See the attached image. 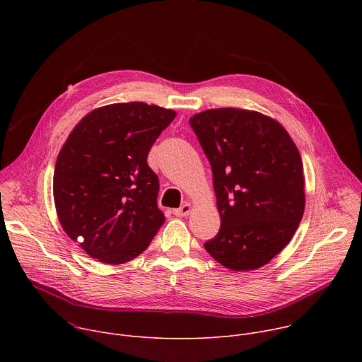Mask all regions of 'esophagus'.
Instances as JSON below:
<instances>
[{
	"label": "esophagus",
	"instance_id": "esophagus-1",
	"mask_svg": "<svg viewBox=\"0 0 362 362\" xmlns=\"http://www.w3.org/2000/svg\"><path fill=\"white\" fill-rule=\"evenodd\" d=\"M190 211H192V204H190L189 202H186V203H183V204L180 206V208L175 209L173 214H175L176 216H179V218H183V216H187V215L190 214Z\"/></svg>",
	"mask_w": 362,
	"mask_h": 362
}]
</instances>
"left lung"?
<instances>
[{
  "mask_svg": "<svg viewBox=\"0 0 362 362\" xmlns=\"http://www.w3.org/2000/svg\"><path fill=\"white\" fill-rule=\"evenodd\" d=\"M189 122L211 162L221 215V229L204 249L235 272L262 268L289 243L303 215L296 144L279 122L253 110L211 109Z\"/></svg>",
  "mask_w": 362,
  "mask_h": 362,
  "instance_id": "8db88e82",
  "label": "left lung"
}]
</instances>
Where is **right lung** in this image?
<instances>
[{
	"instance_id": "add662e5",
	"label": "right lung",
	"mask_w": 362,
	"mask_h": 362,
	"mask_svg": "<svg viewBox=\"0 0 362 362\" xmlns=\"http://www.w3.org/2000/svg\"><path fill=\"white\" fill-rule=\"evenodd\" d=\"M175 117L156 105L116 103L86 115L63 144L53 179L57 216L94 259H134L165 223L147 154Z\"/></svg>"
}]
</instances>
